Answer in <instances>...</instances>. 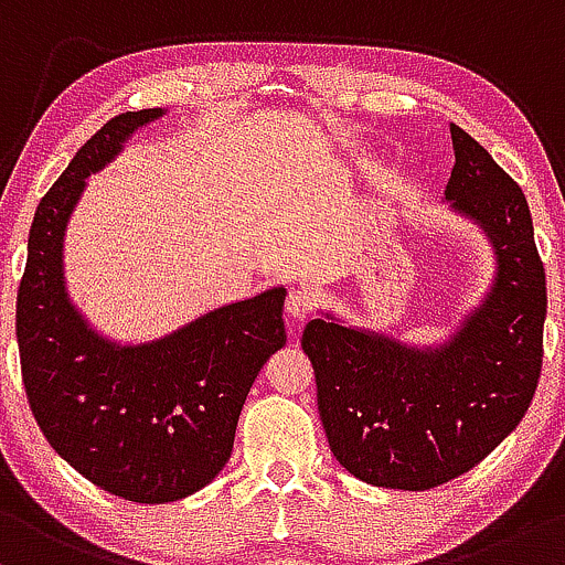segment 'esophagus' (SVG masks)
I'll return each instance as SVG.
<instances>
[{"instance_id": "esophagus-1", "label": "esophagus", "mask_w": 565, "mask_h": 565, "mask_svg": "<svg viewBox=\"0 0 565 565\" xmlns=\"http://www.w3.org/2000/svg\"><path fill=\"white\" fill-rule=\"evenodd\" d=\"M285 312H288L290 320L303 322L309 315H312V296H309L307 290L294 288L288 294V301H285Z\"/></svg>"}]
</instances>
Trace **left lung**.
Listing matches in <instances>:
<instances>
[{
	"instance_id": "left-lung-1",
	"label": "left lung",
	"mask_w": 565,
	"mask_h": 565,
	"mask_svg": "<svg viewBox=\"0 0 565 565\" xmlns=\"http://www.w3.org/2000/svg\"><path fill=\"white\" fill-rule=\"evenodd\" d=\"M443 202L486 234V294L435 344L350 326L320 309L301 347L331 451L363 483L427 491L459 478L504 440L534 401L547 282L529 202L493 157L451 125Z\"/></svg>"
}]
</instances>
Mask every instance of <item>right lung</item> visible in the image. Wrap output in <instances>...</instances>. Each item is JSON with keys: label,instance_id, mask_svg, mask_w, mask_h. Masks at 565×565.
I'll use <instances>...</instances> for the list:
<instances>
[{"label": "right lung", "instance_id": "add662e5", "mask_svg": "<svg viewBox=\"0 0 565 565\" xmlns=\"http://www.w3.org/2000/svg\"><path fill=\"white\" fill-rule=\"evenodd\" d=\"M164 114H119L68 162L34 213L15 309L23 386L47 443L90 483L138 504L175 502L224 470L245 397L288 339L282 285L149 341L111 339L72 301L63 239L87 179Z\"/></svg>", "mask_w": 565, "mask_h": 565}]
</instances>
